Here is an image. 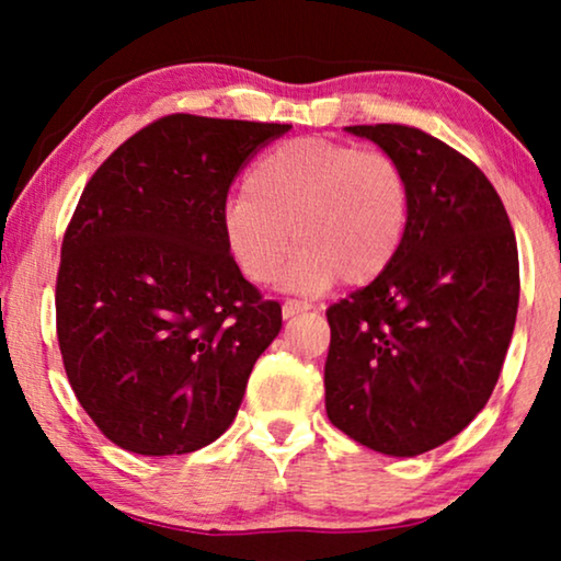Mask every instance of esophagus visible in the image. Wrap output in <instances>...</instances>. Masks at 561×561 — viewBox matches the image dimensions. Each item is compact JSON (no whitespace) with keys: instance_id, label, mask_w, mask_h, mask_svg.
Returning a JSON list of instances; mask_svg holds the SVG:
<instances>
[{"instance_id":"obj_1","label":"esophagus","mask_w":561,"mask_h":561,"mask_svg":"<svg viewBox=\"0 0 561 561\" xmlns=\"http://www.w3.org/2000/svg\"><path fill=\"white\" fill-rule=\"evenodd\" d=\"M309 309H311V304H306V301H286L283 304V319H290V317H296V313H304Z\"/></svg>"}]
</instances>
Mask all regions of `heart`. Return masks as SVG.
<instances>
[{
	"mask_svg": "<svg viewBox=\"0 0 561 561\" xmlns=\"http://www.w3.org/2000/svg\"><path fill=\"white\" fill-rule=\"evenodd\" d=\"M409 206V181L388 152L298 137L252 165L244 191L225 209V240L260 286L280 278L294 240L304 250L290 267V288L313 294L336 278L365 286L393 265Z\"/></svg>",
	"mask_w": 561,
	"mask_h": 561,
	"instance_id": "obj_1",
	"label": "heart"
}]
</instances>
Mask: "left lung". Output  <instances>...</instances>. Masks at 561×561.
<instances>
[{
  "label": "left lung",
  "instance_id": "obj_1",
  "mask_svg": "<svg viewBox=\"0 0 561 561\" xmlns=\"http://www.w3.org/2000/svg\"><path fill=\"white\" fill-rule=\"evenodd\" d=\"M398 160L409 227L380 278L327 309V416L367 449L416 457L485 409L518 311V248L485 173L405 125H355Z\"/></svg>",
  "mask_w": 561,
  "mask_h": 561
}]
</instances>
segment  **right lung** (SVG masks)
<instances>
[{"instance_id": "right-lung-1", "label": "right lung", "mask_w": 561, "mask_h": 561, "mask_svg": "<svg viewBox=\"0 0 561 561\" xmlns=\"http://www.w3.org/2000/svg\"><path fill=\"white\" fill-rule=\"evenodd\" d=\"M288 129L171 114L83 188L60 248L58 344L76 398L117 447L188 455L234 421L283 317L229 255L227 194Z\"/></svg>"}]
</instances>
